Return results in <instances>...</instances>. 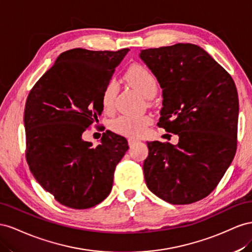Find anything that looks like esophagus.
Here are the masks:
<instances>
[{"label":"esophagus","instance_id":"esophagus-1","mask_svg":"<svg viewBox=\"0 0 252 252\" xmlns=\"http://www.w3.org/2000/svg\"><path fill=\"white\" fill-rule=\"evenodd\" d=\"M127 142H128V146H130V147H133V146H135L136 145V143H137L138 142V140H136V139H128L127 140Z\"/></svg>","mask_w":252,"mask_h":252}]
</instances>
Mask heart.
Returning <instances> with one entry per match:
<instances>
[{
    "instance_id": "1",
    "label": "heart",
    "mask_w": 252,
    "mask_h": 252,
    "mask_svg": "<svg viewBox=\"0 0 252 252\" xmlns=\"http://www.w3.org/2000/svg\"><path fill=\"white\" fill-rule=\"evenodd\" d=\"M126 81L146 98H153L157 93V80L151 71L140 64H134L126 73ZM118 93V86L115 81L105 85L101 95V105L104 112L114 109L115 98ZM152 124V117L149 115H120L111 121L110 127L115 133L126 137H139L146 133L148 126Z\"/></svg>"
}]
</instances>
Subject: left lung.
Instances as JSON below:
<instances>
[{"label":"left lung","instance_id":"1","mask_svg":"<svg viewBox=\"0 0 252 252\" xmlns=\"http://www.w3.org/2000/svg\"><path fill=\"white\" fill-rule=\"evenodd\" d=\"M139 57L162 89L157 126L178 136L177 145L148 142L147 186L170 204L195 203L217 188L235 155L234 81L209 54L190 43L143 49Z\"/></svg>","mask_w":252,"mask_h":252}]
</instances>
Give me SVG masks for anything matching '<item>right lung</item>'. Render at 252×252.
Returning a JSON list of instances; mask_svg holds the SVG:
<instances>
[{"label": "right lung", "instance_id": "right-lung-1", "mask_svg": "<svg viewBox=\"0 0 252 252\" xmlns=\"http://www.w3.org/2000/svg\"><path fill=\"white\" fill-rule=\"evenodd\" d=\"M128 50H66L27 97L26 160L42 188L63 206L88 209L112 190L126 139L106 131L93 147L82 133L98 121L102 92Z\"/></svg>", "mask_w": 252, "mask_h": 252}]
</instances>
